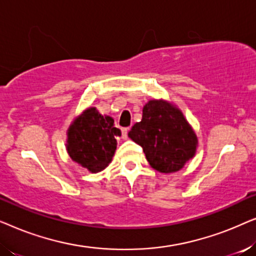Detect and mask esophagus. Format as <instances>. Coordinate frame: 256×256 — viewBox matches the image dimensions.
<instances>
[{"instance_id":"1","label":"esophagus","mask_w":256,"mask_h":256,"mask_svg":"<svg viewBox=\"0 0 256 256\" xmlns=\"http://www.w3.org/2000/svg\"><path fill=\"white\" fill-rule=\"evenodd\" d=\"M128 130H129V128H122L121 129L122 138H124V140H127L128 138Z\"/></svg>"}]
</instances>
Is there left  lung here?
I'll list each match as a JSON object with an SVG mask.
<instances>
[{
  "mask_svg": "<svg viewBox=\"0 0 256 256\" xmlns=\"http://www.w3.org/2000/svg\"><path fill=\"white\" fill-rule=\"evenodd\" d=\"M142 120L128 136L143 148L146 160L160 174H172L196 155L197 135L176 104L163 99L149 100Z\"/></svg>",
  "mask_w": 256,
  "mask_h": 256,
  "instance_id": "left-lung-1",
  "label": "left lung"
}]
</instances>
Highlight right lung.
<instances>
[{
	"label": "right lung",
	"instance_id": "add662e5",
	"mask_svg": "<svg viewBox=\"0 0 256 256\" xmlns=\"http://www.w3.org/2000/svg\"><path fill=\"white\" fill-rule=\"evenodd\" d=\"M66 135V150L71 160L90 174H96L113 160L121 130L114 126L113 118L88 107L74 118Z\"/></svg>",
	"mask_w": 256,
	"mask_h": 256
}]
</instances>
